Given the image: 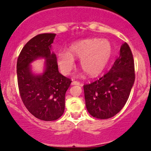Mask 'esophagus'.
<instances>
[{
  "label": "esophagus",
  "instance_id": "34e87169",
  "mask_svg": "<svg viewBox=\"0 0 151 151\" xmlns=\"http://www.w3.org/2000/svg\"><path fill=\"white\" fill-rule=\"evenodd\" d=\"M71 85H81V83H80V82L75 81V80H74V81H73L72 83H71Z\"/></svg>",
  "mask_w": 151,
  "mask_h": 151
}]
</instances>
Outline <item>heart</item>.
<instances>
[{
  "label": "heart",
  "instance_id": "obj_1",
  "mask_svg": "<svg viewBox=\"0 0 151 151\" xmlns=\"http://www.w3.org/2000/svg\"><path fill=\"white\" fill-rule=\"evenodd\" d=\"M112 55V46L107 39H84L72 44L68 52H60L58 64L61 72L68 75L75 67L74 58H77L82 69L88 75L94 77L104 71Z\"/></svg>",
  "mask_w": 151,
  "mask_h": 151
}]
</instances>
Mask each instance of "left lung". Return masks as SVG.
Here are the masks:
<instances>
[{
  "mask_svg": "<svg viewBox=\"0 0 151 151\" xmlns=\"http://www.w3.org/2000/svg\"><path fill=\"white\" fill-rule=\"evenodd\" d=\"M134 80L133 55L125 42L110 70L96 81L83 85L88 112L99 119H107L118 114L129 99Z\"/></svg>",
  "mask_w": 151,
  "mask_h": 151,
  "instance_id": "8db88e82",
  "label": "left lung"
}]
</instances>
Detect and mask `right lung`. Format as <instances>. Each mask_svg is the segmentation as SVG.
Segmentation results:
<instances>
[{
	"label": "right lung",
	"instance_id": "add662e5",
	"mask_svg": "<svg viewBox=\"0 0 151 151\" xmlns=\"http://www.w3.org/2000/svg\"><path fill=\"white\" fill-rule=\"evenodd\" d=\"M56 34L42 33L32 38L19 55L17 74L19 94L27 109L36 118L55 121L63 114L65 95L71 80L58 71L57 58L51 52ZM39 57L45 60L43 74L36 76L29 64Z\"/></svg>",
	"mask_w": 151,
	"mask_h": 151
}]
</instances>
